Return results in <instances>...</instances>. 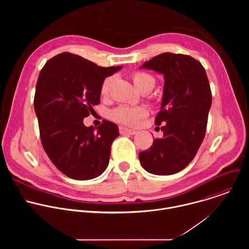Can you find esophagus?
I'll list each match as a JSON object with an SVG mask.
<instances>
[{"label":"esophagus","instance_id":"obj_1","mask_svg":"<svg viewBox=\"0 0 249 249\" xmlns=\"http://www.w3.org/2000/svg\"><path fill=\"white\" fill-rule=\"evenodd\" d=\"M119 132L120 134H128V135H135L137 132L134 131V130H131V129H128V128H125L123 126H120L119 127Z\"/></svg>","mask_w":249,"mask_h":249}]
</instances>
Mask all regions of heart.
Masks as SVG:
<instances>
[{"instance_id": "b5f03b06", "label": "heart", "mask_w": 249, "mask_h": 249, "mask_svg": "<svg viewBox=\"0 0 249 249\" xmlns=\"http://www.w3.org/2000/svg\"><path fill=\"white\" fill-rule=\"evenodd\" d=\"M133 82L138 89L147 86H155V79L152 75L144 73V72H136L132 75ZM112 77H108L104 79L101 85L100 91L102 94H107L109 89L112 84ZM148 115V110L144 106H120L112 111L111 117L123 124L135 126L139 123V121Z\"/></svg>"}]
</instances>
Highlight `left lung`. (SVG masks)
Masks as SVG:
<instances>
[{"label":"left lung","instance_id":"1","mask_svg":"<svg viewBox=\"0 0 249 249\" xmlns=\"http://www.w3.org/2000/svg\"><path fill=\"white\" fill-rule=\"evenodd\" d=\"M164 79L160 110L156 125L163 124L161 139L139 154L145 170L170 175L185 168L196 156L205 137L212 93L204 67L194 58L170 52L145 62Z\"/></svg>","mask_w":249,"mask_h":249}]
</instances>
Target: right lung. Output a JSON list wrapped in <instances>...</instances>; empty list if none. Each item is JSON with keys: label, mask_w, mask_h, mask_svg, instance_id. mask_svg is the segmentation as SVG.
I'll return each mask as SVG.
<instances>
[{"label": "right lung", "mask_w": 249, "mask_h": 249, "mask_svg": "<svg viewBox=\"0 0 249 249\" xmlns=\"http://www.w3.org/2000/svg\"><path fill=\"white\" fill-rule=\"evenodd\" d=\"M121 69L99 67L81 56L61 53L41 70L34 110L42 146L54 165L70 178H95L108 165L118 126L104 120L98 128L87 127L84 119L100 102L104 79Z\"/></svg>", "instance_id": "add662e5"}]
</instances>
